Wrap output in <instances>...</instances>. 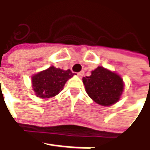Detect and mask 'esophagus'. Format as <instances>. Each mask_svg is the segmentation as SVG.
Instances as JSON below:
<instances>
[{"label":"esophagus","instance_id":"1","mask_svg":"<svg viewBox=\"0 0 150 150\" xmlns=\"http://www.w3.org/2000/svg\"><path fill=\"white\" fill-rule=\"evenodd\" d=\"M78 77H79V78H83V75H84V72H83V71H82V72H78Z\"/></svg>","mask_w":150,"mask_h":150}]
</instances>
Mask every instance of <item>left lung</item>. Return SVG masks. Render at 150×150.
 Returning a JSON list of instances; mask_svg holds the SVG:
<instances>
[{
  "instance_id": "left-lung-1",
  "label": "left lung",
  "mask_w": 150,
  "mask_h": 150,
  "mask_svg": "<svg viewBox=\"0 0 150 150\" xmlns=\"http://www.w3.org/2000/svg\"><path fill=\"white\" fill-rule=\"evenodd\" d=\"M88 95L101 106H111L121 98L124 89L123 78L103 67H98L89 77L83 78Z\"/></svg>"
}]
</instances>
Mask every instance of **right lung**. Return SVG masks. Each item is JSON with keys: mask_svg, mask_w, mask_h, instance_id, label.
<instances>
[{"mask_svg": "<svg viewBox=\"0 0 150 150\" xmlns=\"http://www.w3.org/2000/svg\"><path fill=\"white\" fill-rule=\"evenodd\" d=\"M73 75L74 73L70 69L63 70L53 66L50 67L32 76V89L38 98H52L63 89L67 81Z\"/></svg>", "mask_w": 150, "mask_h": 150, "instance_id": "obj_1", "label": "right lung"}]
</instances>
